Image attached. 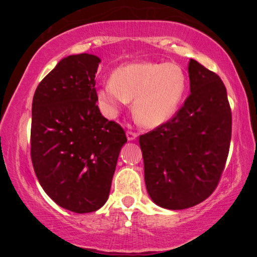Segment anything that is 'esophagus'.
<instances>
[{"instance_id": "34e87169", "label": "esophagus", "mask_w": 257, "mask_h": 257, "mask_svg": "<svg viewBox=\"0 0 257 257\" xmlns=\"http://www.w3.org/2000/svg\"><path fill=\"white\" fill-rule=\"evenodd\" d=\"M126 137H127L128 142H132V140H136L137 139V137H138V135H137L136 132L127 131V132H126Z\"/></svg>"}]
</instances>
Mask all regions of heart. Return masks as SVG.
<instances>
[{"mask_svg": "<svg viewBox=\"0 0 257 257\" xmlns=\"http://www.w3.org/2000/svg\"><path fill=\"white\" fill-rule=\"evenodd\" d=\"M187 79L174 63H131L112 72L111 82L101 84L97 98L103 113L114 117L133 99L136 120L154 128L173 117L184 98Z\"/></svg>", "mask_w": 257, "mask_h": 257, "instance_id": "1", "label": "heart"}]
</instances>
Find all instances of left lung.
I'll return each mask as SVG.
<instances>
[{
    "mask_svg": "<svg viewBox=\"0 0 257 257\" xmlns=\"http://www.w3.org/2000/svg\"><path fill=\"white\" fill-rule=\"evenodd\" d=\"M191 94L165 124L139 137L147 193L167 209H185L214 192L231 138V111L220 77L194 59Z\"/></svg>",
    "mask_w": 257,
    "mask_h": 257,
    "instance_id": "8db88e82",
    "label": "left lung"
}]
</instances>
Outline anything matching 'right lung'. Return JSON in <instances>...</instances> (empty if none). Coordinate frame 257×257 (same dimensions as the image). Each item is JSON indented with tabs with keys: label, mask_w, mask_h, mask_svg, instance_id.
Here are the masks:
<instances>
[{
	"label": "right lung",
	"mask_w": 257,
	"mask_h": 257,
	"mask_svg": "<svg viewBox=\"0 0 257 257\" xmlns=\"http://www.w3.org/2000/svg\"><path fill=\"white\" fill-rule=\"evenodd\" d=\"M100 58L72 55L38 84L33 99L31 161L44 192L75 213L99 209L110 194L121 147L127 142L96 104Z\"/></svg>",
	"instance_id": "obj_1"
}]
</instances>
